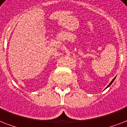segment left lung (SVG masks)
Here are the masks:
<instances>
[{
    "mask_svg": "<svg viewBox=\"0 0 127 127\" xmlns=\"http://www.w3.org/2000/svg\"><path fill=\"white\" fill-rule=\"evenodd\" d=\"M115 78H114V79H113V80H112V81H111V83H110L109 84V85H108V86H107V87H109V86H110V85H111V84H112V83H113V81H114V80H115Z\"/></svg>",
    "mask_w": 127,
    "mask_h": 127,
    "instance_id": "8db88e82",
    "label": "left lung"
}]
</instances>
